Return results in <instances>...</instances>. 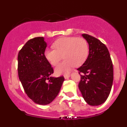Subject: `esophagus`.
Masks as SVG:
<instances>
[{
	"label": "esophagus",
	"mask_w": 127,
	"mask_h": 127,
	"mask_svg": "<svg viewBox=\"0 0 127 127\" xmlns=\"http://www.w3.org/2000/svg\"><path fill=\"white\" fill-rule=\"evenodd\" d=\"M69 77H70V74H67L64 75L65 79H68Z\"/></svg>",
	"instance_id": "esophagus-1"
}]
</instances>
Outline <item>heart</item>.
<instances>
[{"instance_id": "b5f03b06", "label": "heart", "mask_w": 127, "mask_h": 127, "mask_svg": "<svg viewBox=\"0 0 127 127\" xmlns=\"http://www.w3.org/2000/svg\"><path fill=\"white\" fill-rule=\"evenodd\" d=\"M53 46L55 50L48 49L44 51V57L53 66L57 65L63 56L65 59L56 68L57 74L67 73L74 66L82 65L89 53L88 42L83 37L60 38L54 42Z\"/></svg>"}]
</instances>
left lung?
Here are the masks:
<instances>
[{"instance_id":"1","label":"left lung","mask_w":127,"mask_h":127,"mask_svg":"<svg viewBox=\"0 0 127 127\" xmlns=\"http://www.w3.org/2000/svg\"><path fill=\"white\" fill-rule=\"evenodd\" d=\"M89 55L77 69L81 75L78 87L85 101L90 105L103 104L109 95L113 82V66L108 49L97 38L86 33Z\"/></svg>"}]
</instances>
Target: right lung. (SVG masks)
I'll use <instances>...</instances> for the list:
<instances>
[{
    "mask_svg": "<svg viewBox=\"0 0 127 127\" xmlns=\"http://www.w3.org/2000/svg\"><path fill=\"white\" fill-rule=\"evenodd\" d=\"M47 47L42 37L30 39L18 53L19 79L28 97L40 105L50 104L60 92L64 76L51 77L53 69L44 57Z\"/></svg>",
    "mask_w": 127,
    "mask_h": 127,
    "instance_id": "obj_1",
    "label": "right lung"
}]
</instances>
